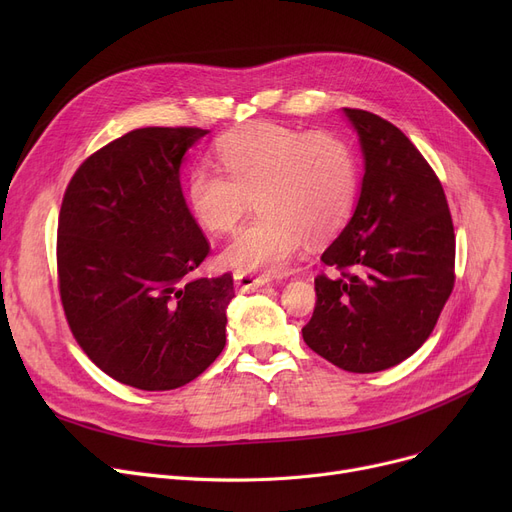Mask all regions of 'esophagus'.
Returning a JSON list of instances; mask_svg holds the SVG:
<instances>
[{
    "label": "esophagus",
    "mask_w": 512,
    "mask_h": 512,
    "mask_svg": "<svg viewBox=\"0 0 512 512\" xmlns=\"http://www.w3.org/2000/svg\"><path fill=\"white\" fill-rule=\"evenodd\" d=\"M267 282H270V278L267 276H253V274H247V272H236L234 274V286L238 292H253L261 286H265Z\"/></svg>",
    "instance_id": "esophagus-1"
}]
</instances>
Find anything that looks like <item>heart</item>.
<instances>
[{
    "label": "heart",
    "instance_id": "b5f03b06",
    "mask_svg": "<svg viewBox=\"0 0 512 512\" xmlns=\"http://www.w3.org/2000/svg\"><path fill=\"white\" fill-rule=\"evenodd\" d=\"M224 173L197 166L186 203L211 232H228L255 197L259 213L240 226L222 259L238 272H284L307 236L324 240L351 220L359 197V157L334 132L274 122L240 126L218 141Z\"/></svg>",
    "mask_w": 512,
    "mask_h": 512
}]
</instances>
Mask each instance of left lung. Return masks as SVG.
I'll return each instance as SVG.
<instances>
[{"label": "left lung", "mask_w": 512, "mask_h": 512, "mask_svg": "<svg viewBox=\"0 0 512 512\" xmlns=\"http://www.w3.org/2000/svg\"><path fill=\"white\" fill-rule=\"evenodd\" d=\"M344 116L359 137L365 174L353 218L321 255L303 340L353 373L409 359L432 334L454 286V228L444 188L417 147L365 110Z\"/></svg>", "instance_id": "8db88e82"}]
</instances>
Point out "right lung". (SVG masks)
I'll return each instance as SVG.
<instances>
[{
  "mask_svg": "<svg viewBox=\"0 0 512 512\" xmlns=\"http://www.w3.org/2000/svg\"><path fill=\"white\" fill-rule=\"evenodd\" d=\"M207 130L137 128L72 176L58 222L68 326L110 378L174 390L226 346L232 276L191 278L209 253L182 195L184 153Z\"/></svg>",
  "mask_w": 512,
  "mask_h": 512,
  "instance_id": "obj_1",
  "label": "right lung"
}]
</instances>
